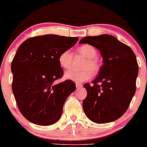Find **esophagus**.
I'll return each instance as SVG.
<instances>
[{"mask_svg":"<svg viewBox=\"0 0 147 147\" xmlns=\"http://www.w3.org/2000/svg\"><path fill=\"white\" fill-rule=\"evenodd\" d=\"M76 87H77L78 89H79V88H81V87H82V84H76Z\"/></svg>","mask_w":147,"mask_h":147,"instance_id":"obj_1","label":"esophagus"}]
</instances>
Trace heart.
Wrapping results in <instances>:
<instances>
[{
	"instance_id": "1",
	"label": "heart",
	"mask_w": 147,
	"mask_h": 147,
	"mask_svg": "<svg viewBox=\"0 0 147 147\" xmlns=\"http://www.w3.org/2000/svg\"><path fill=\"white\" fill-rule=\"evenodd\" d=\"M79 54L86 58V61L83 63L84 69H69L64 74L65 78L76 83H81L90 79L93 74H97L100 69V61L96 56L98 51L96 48L90 44H84L78 48ZM73 54L69 49L63 51L58 56V63L63 69H69L72 63Z\"/></svg>"
}]
</instances>
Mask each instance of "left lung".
Listing matches in <instances>:
<instances>
[{"mask_svg": "<svg viewBox=\"0 0 147 147\" xmlns=\"http://www.w3.org/2000/svg\"><path fill=\"white\" fill-rule=\"evenodd\" d=\"M100 51L104 64L98 77L84 84L87 96L83 109L89 120L97 123L112 122L128 109L136 89L138 64L132 49L112 35H101L82 38Z\"/></svg>", "mask_w": 147, "mask_h": 147, "instance_id": "1", "label": "left lung"}]
</instances>
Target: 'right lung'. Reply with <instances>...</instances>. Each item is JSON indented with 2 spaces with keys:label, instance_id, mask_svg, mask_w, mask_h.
Returning a JSON list of instances; mask_svg holds the SVG:
<instances>
[{
  "label": "right lung",
  "instance_id": "obj_1",
  "mask_svg": "<svg viewBox=\"0 0 147 147\" xmlns=\"http://www.w3.org/2000/svg\"><path fill=\"white\" fill-rule=\"evenodd\" d=\"M78 40L77 37L44 35L28 38L18 47L11 65L12 89L20 113L32 123L48 126L61 118L76 85L70 80L55 84L63 75L58 56Z\"/></svg>",
  "mask_w": 147,
  "mask_h": 147
}]
</instances>
